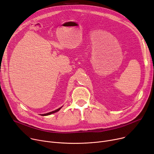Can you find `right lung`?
Listing matches in <instances>:
<instances>
[{"label": "right lung", "instance_id": "1", "mask_svg": "<svg viewBox=\"0 0 154 154\" xmlns=\"http://www.w3.org/2000/svg\"><path fill=\"white\" fill-rule=\"evenodd\" d=\"M62 107V106L61 107L57 109H56V110L52 111V112H50L47 113V114H41V116H48V115H51V114H54V113H55V112H57L59 111Z\"/></svg>", "mask_w": 154, "mask_h": 154}]
</instances>
